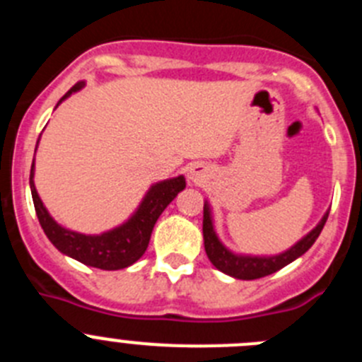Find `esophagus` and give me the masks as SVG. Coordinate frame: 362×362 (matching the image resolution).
Returning <instances> with one entry per match:
<instances>
[{"instance_id":"1","label":"esophagus","mask_w":362,"mask_h":362,"mask_svg":"<svg viewBox=\"0 0 362 362\" xmlns=\"http://www.w3.org/2000/svg\"><path fill=\"white\" fill-rule=\"evenodd\" d=\"M204 177V168L201 165H194L188 168V179L192 183H201Z\"/></svg>"}]
</instances>
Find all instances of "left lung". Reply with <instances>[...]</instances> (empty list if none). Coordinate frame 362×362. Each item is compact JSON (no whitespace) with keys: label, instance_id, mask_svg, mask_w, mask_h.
Returning <instances> with one entry per match:
<instances>
[{"label":"left lung","instance_id":"8db88e82","mask_svg":"<svg viewBox=\"0 0 362 362\" xmlns=\"http://www.w3.org/2000/svg\"><path fill=\"white\" fill-rule=\"evenodd\" d=\"M326 219H328V212L322 216L315 228L310 230L305 238H300L293 246H290L288 250L281 252L277 255H246V254H235V252L228 250L221 239L217 238L216 228H214L212 221V210H210L209 201H204L203 209V239H204V252L209 255L210 263L217 268L219 272L226 274L230 277L243 281L259 279V277L270 276L274 272L281 270L297 257L310 250V246L315 243L319 238L322 226H325Z\"/></svg>","mask_w":362,"mask_h":362}]
</instances>
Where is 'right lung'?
Masks as SVG:
<instances>
[{
  "instance_id": "1",
  "label": "right lung",
  "mask_w": 362,
  "mask_h": 362,
  "mask_svg": "<svg viewBox=\"0 0 362 362\" xmlns=\"http://www.w3.org/2000/svg\"><path fill=\"white\" fill-rule=\"evenodd\" d=\"M83 86H85V81L76 83L59 99L57 105H62L74 92L81 90ZM37 143H40V139H37ZM185 187H187V181H185L183 175L153 183L146 190L145 197L136 209V212L124 221L123 225L107 230L103 233L86 235V233L65 228L50 216L49 210L45 209L41 197L37 196L36 185H34V161H32L30 168L32 201H34V209H36L37 219H40L45 235L62 254L76 259L86 267L101 268V270H121V268H127L136 263L148 248L150 235H152L156 221L159 219L163 210L174 201L179 192L185 190Z\"/></svg>"
}]
</instances>
